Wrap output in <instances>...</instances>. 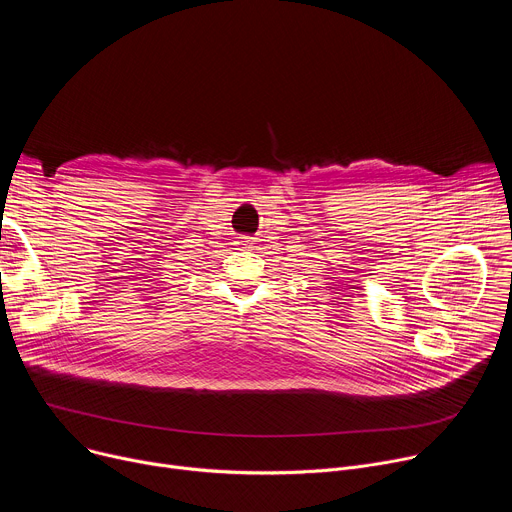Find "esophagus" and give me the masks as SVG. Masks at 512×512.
I'll return each mask as SVG.
<instances>
[{
	"mask_svg": "<svg viewBox=\"0 0 512 512\" xmlns=\"http://www.w3.org/2000/svg\"><path fill=\"white\" fill-rule=\"evenodd\" d=\"M237 247L241 249V251H251L253 249V237H247V235H241V237H237Z\"/></svg>",
	"mask_w": 512,
	"mask_h": 512,
	"instance_id": "obj_1",
	"label": "esophagus"
}]
</instances>
